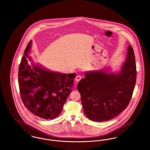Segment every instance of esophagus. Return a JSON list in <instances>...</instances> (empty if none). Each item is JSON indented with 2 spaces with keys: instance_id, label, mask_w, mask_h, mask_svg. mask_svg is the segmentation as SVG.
I'll list each match as a JSON object with an SVG mask.
<instances>
[{
  "instance_id": "esophagus-1",
  "label": "esophagus",
  "mask_w": 150,
  "mask_h": 150,
  "mask_svg": "<svg viewBox=\"0 0 150 150\" xmlns=\"http://www.w3.org/2000/svg\"><path fill=\"white\" fill-rule=\"evenodd\" d=\"M81 78H82V76H81V75H77V76H76V78H75V80H76V81H77V82L81 80Z\"/></svg>"
}]
</instances>
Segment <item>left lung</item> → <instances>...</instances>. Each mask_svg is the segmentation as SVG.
Wrapping results in <instances>:
<instances>
[{
	"label": "left lung",
	"instance_id": "8db88e82",
	"mask_svg": "<svg viewBox=\"0 0 150 150\" xmlns=\"http://www.w3.org/2000/svg\"><path fill=\"white\" fill-rule=\"evenodd\" d=\"M118 73L106 69L85 72L78 89L84 113L90 120L107 121L124 111L130 102L136 82V62L131 45Z\"/></svg>",
	"mask_w": 150,
	"mask_h": 150
}]
</instances>
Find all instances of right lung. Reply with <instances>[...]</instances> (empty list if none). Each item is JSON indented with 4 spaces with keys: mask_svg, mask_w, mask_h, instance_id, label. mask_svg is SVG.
Instances as JSON below:
<instances>
[{
    "mask_svg": "<svg viewBox=\"0 0 150 150\" xmlns=\"http://www.w3.org/2000/svg\"><path fill=\"white\" fill-rule=\"evenodd\" d=\"M31 43V40L28 43L19 66L21 98L25 106L36 116L53 119L61 114L71 92L75 74L51 71L35 64L28 54Z\"/></svg>",
    "mask_w": 150,
    "mask_h": 150,
    "instance_id": "right-lung-1",
    "label": "right lung"
}]
</instances>
